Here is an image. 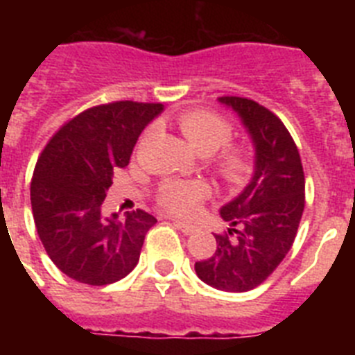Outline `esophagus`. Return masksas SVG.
Wrapping results in <instances>:
<instances>
[{"mask_svg": "<svg viewBox=\"0 0 355 355\" xmlns=\"http://www.w3.org/2000/svg\"><path fill=\"white\" fill-rule=\"evenodd\" d=\"M174 225H175V227H178V229H180L181 233H184V234H192L193 231H196V225L188 224V222L174 220Z\"/></svg>", "mask_w": 355, "mask_h": 355, "instance_id": "34e87169", "label": "esophagus"}]
</instances>
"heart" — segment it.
Instances as JSON below:
<instances>
[{
	"instance_id": "1",
	"label": "heart",
	"mask_w": 355,
	"mask_h": 355,
	"mask_svg": "<svg viewBox=\"0 0 355 355\" xmlns=\"http://www.w3.org/2000/svg\"><path fill=\"white\" fill-rule=\"evenodd\" d=\"M178 126L196 153L213 155V167L229 187H241L254 172V155L250 147L229 144L233 126L220 115L208 110H190L178 117ZM209 188L202 181H163L158 190V202L163 209L174 215H192L208 197Z\"/></svg>"
}]
</instances>
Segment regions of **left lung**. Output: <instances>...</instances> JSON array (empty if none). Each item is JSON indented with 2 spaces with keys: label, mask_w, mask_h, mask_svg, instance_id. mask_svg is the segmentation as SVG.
I'll return each mask as SVG.
<instances>
[{
  "label": "left lung",
  "mask_w": 355,
  "mask_h": 355,
  "mask_svg": "<svg viewBox=\"0 0 355 355\" xmlns=\"http://www.w3.org/2000/svg\"><path fill=\"white\" fill-rule=\"evenodd\" d=\"M241 119L254 146V174L220 208L227 233L215 234L211 258L196 263L200 281L222 291L254 290L283 261L297 236L304 205L299 149L281 119L247 97H218Z\"/></svg>",
  "instance_id": "1"
}]
</instances>
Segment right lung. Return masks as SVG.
I'll return each mask as SVG.
<instances>
[{"mask_svg":"<svg viewBox=\"0 0 355 355\" xmlns=\"http://www.w3.org/2000/svg\"><path fill=\"white\" fill-rule=\"evenodd\" d=\"M162 112V103L92 106L65 122L37 159L30 188L37 233L51 261L78 283L112 284L139 263L156 218L144 209L105 216L101 205L114 172L130 163L140 133Z\"/></svg>","mask_w":355,"mask_h":355,"instance_id":"obj_1","label":"right lung"}]
</instances>
